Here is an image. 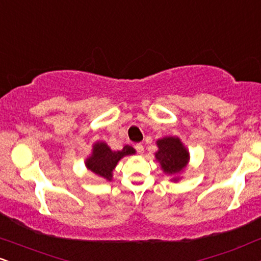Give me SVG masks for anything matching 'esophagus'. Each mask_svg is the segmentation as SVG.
Segmentation results:
<instances>
[{
  "mask_svg": "<svg viewBox=\"0 0 261 261\" xmlns=\"http://www.w3.org/2000/svg\"><path fill=\"white\" fill-rule=\"evenodd\" d=\"M135 148H136L137 152H139V154H143V144L142 143H137L136 146H135Z\"/></svg>",
  "mask_w": 261,
  "mask_h": 261,
  "instance_id": "esophagus-1",
  "label": "esophagus"
}]
</instances>
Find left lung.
I'll list each match as a JSON object with an SVG mask.
<instances>
[{
  "instance_id": "obj_1",
  "label": "left lung",
  "mask_w": 261,
  "mask_h": 261,
  "mask_svg": "<svg viewBox=\"0 0 261 261\" xmlns=\"http://www.w3.org/2000/svg\"><path fill=\"white\" fill-rule=\"evenodd\" d=\"M158 150L155 161L161 164L165 175L171 176L172 182H178L181 172H184L190 162V152L177 136H165L156 140Z\"/></svg>"
}]
</instances>
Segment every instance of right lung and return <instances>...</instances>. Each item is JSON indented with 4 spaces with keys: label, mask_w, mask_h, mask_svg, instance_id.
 <instances>
[{
    "label": "right lung",
    "mask_w": 261,
    "mask_h": 261,
    "mask_svg": "<svg viewBox=\"0 0 261 261\" xmlns=\"http://www.w3.org/2000/svg\"><path fill=\"white\" fill-rule=\"evenodd\" d=\"M136 153L131 146H124L121 150H113L103 141H97L92 144V152L85 161L87 170L105 180L112 181L113 170L124 156Z\"/></svg>",
    "instance_id": "right-lung-1"
}]
</instances>
